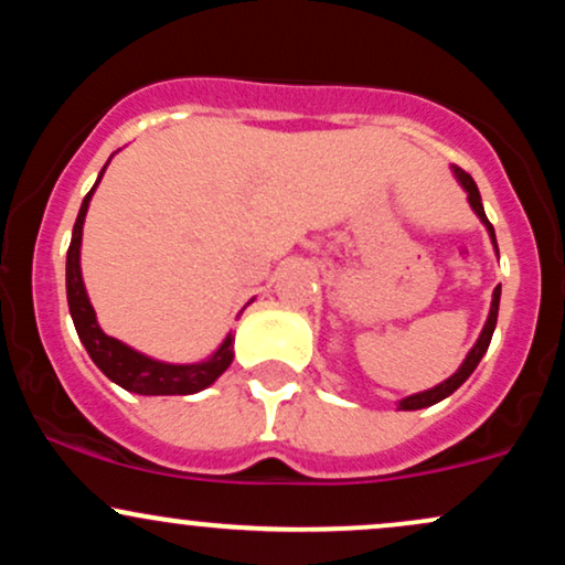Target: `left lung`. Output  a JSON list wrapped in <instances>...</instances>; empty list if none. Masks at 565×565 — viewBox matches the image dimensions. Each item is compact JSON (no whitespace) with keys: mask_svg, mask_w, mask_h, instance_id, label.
<instances>
[{"mask_svg":"<svg viewBox=\"0 0 565 565\" xmlns=\"http://www.w3.org/2000/svg\"><path fill=\"white\" fill-rule=\"evenodd\" d=\"M454 174H457V180H459V183H462L465 191H468V201H470V206H472V210H476V215L483 220V225H486V228H489V233H491V242H494V246H497L494 225H491V223H489V217H486V212H483V204H481V193H478V185H476V180H472L470 174L465 172V170H459V167H454ZM497 252H499V249H497ZM499 291H502V287H497V289H494V300H491L489 319H486V327H483V332H481V337H478V342H476V345H472V350H470V353H468V359H465V364L459 366L457 372H454L449 380H444V382H440V385L430 387V391H425V393H417V395H408V398L401 401L398 408H404V412H414V408H425V406H433V404H438V401H444L446 395H451L454 391H457L459 385H462L465 380L470 377L472 372H476L478 361L483 359V353H486V350H489L491 334H494V327H497V313H499Z\"/></svg>","mask_w":565,"mask_h":565,"instance_id":"obj_1","label":"left lung"}]
</instances>
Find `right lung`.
<instances>
[{"label": "right lung", "instance_id": "1", "mask_svg": "<svg viewBox=\"0 0 565 565\" xmlns=\"http://www.w3.org/2000/svg\"><path fill=\"white\" fill-rule=\"evenodd\" d=\"M106 172V167H103ZM100 172V178H103ZM97 178V183H100ZM95 183V185H97ZM87 193L82 201V210L76 215L74 233H71V246L66 255V295H68V310L71 319H74L76 334H79L82 345L87 348L89 359L95 361V366L106 374L108 380L116 382L119 387H125L129 393L140 395H191L204 391L215 382L233 361V337H225L223 345L217 348V353L212 359L201 361V364H161V361L148 359V355L138 353V350L127 348L125 342L114 340L97 327L95 310L87 300V291H84L82 281V268H79V246H82V225L84 215H87L89 199L95 193Z\"/></svg>", "mask_w": 565, "mask_h": 565}]
</instances>
